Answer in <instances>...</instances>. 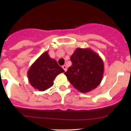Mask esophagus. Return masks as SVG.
<instances>
[{"label": "esophagus", "instance_id": "esophagus-1", "mask_svg": "<svg viewBox=\"0 0 131 131\" xmlns=\"http://www.w3.org/2000/svg\"><path fill=\"white\" fill-rule=\"evenodd\" d=\"M62 68H63V70H64L65 71H67V66H62Z\"/></svg>", "mask_w": 131, "mask_h": 131}]
</instances>
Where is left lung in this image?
I'll list each match as a JSON object with an SVG mask.
<instances>
[{
    "mask_svg": "<svg viewBox=\"0 0 131 131\" xmlns=\"http://www.w3.org/2000/svg\"><path fill=\"white\" fill-rule=\"evenodd\" d=\"M72 66L65 73L68 81L80 92L86 93L100 84L104 73V62L91 48H77L70 58Z\"/></svg>",
    "mask_w": 131,
    "mask_h": 131,
    "instance_id": "1",
    "label": "left lung"
}]
</instances>
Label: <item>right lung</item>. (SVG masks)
<instances>
[{
    "label": "right lung",
    "mask_w": 131,
    "mask_h": 131,
    "mask_svg": "<svg viewBox=\"0 0 131 131\" xmlns=\"http://www.w3.org/2000/svg\"><path fill=\"white\" fill-rule=\"evenodd\" d=\"M64 70L52 59L48 51L39 56L27 71L29 82L34 89L44 91L51 87L56 76Z\"/></svg>",
    "instance_id": "right-lung-1"
}]
</instances>
